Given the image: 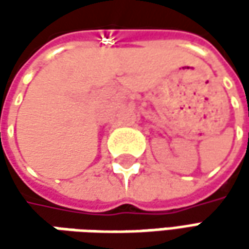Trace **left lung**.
Instances as JSON below:
<instances>
[{
  "mask_svg": "<svg viewBox=\"0 0 249 249\" xmlns=\"http://www.w3.org/2000/svg\"><path fill=\"white\" fill-rule=\"evenodd\" d=\"M248 115H249V113H248ZM248 140H249V133H248Z\"/></svg>",
  "mask_w": 249,
  "mask_h": 249,
  "instance_id": "obj_1",
  "label": "left lung"
}]
</instances>
